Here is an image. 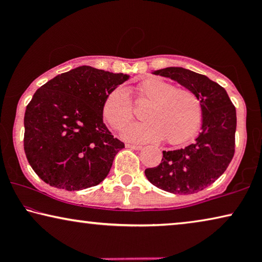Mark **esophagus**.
Returning <instances> with one entry per match:
<instances>
[{
    "label": "esophagus",
    "instance_id": "obj_1",
    "mask_svg": "<svg viewBox=\"0 0 262 262\" xmlns=\"http://www.w3.org/2000/svg\"><path fill=\"white\" fill-rule=\"evenodd\" d=\"M126 148L132 149V150H142L143 146H141V145H135V144H126Z\"/></svg>",
    "mask_w": 262,
    "mask_h": 262
}]
</instances>
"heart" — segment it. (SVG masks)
<instances>
[{"mask_svg":"<svg viewBox=\"0 0 262 262\" xmlns=\"http://www.w3.org/2000/svg\"><path fill=\"white\" fill-rule=\"evenodd\" d=\"M138 102H150L144 117L148 120L128 125L124 139L136 143L166 139L169 144H181L195 135L203 110L198 96L189 89L157 77L146 78L136 87ZM105 120L114 130H121L134 119L135 111L128 93L123 87L110 92L103 102Z\"/></svg>","mask_w":262,"mask_h":262,"instance_id":"b5f03b06","label":"heart"}]
</instances>
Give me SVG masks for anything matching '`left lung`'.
Wrapping results in <instances>:
<instances>
[{"mask_svg": "<svg viewBox=\"0 0 262 262\" xmlns=\"http://www.w3.org/2000/svg\"><path fill=\"white\" fill-rule=\"evenodd\" d=\"M154 75L171 78L192 91L202 103V132L184 149L163 151L157 167L145 169L154 186L174 194H192L213 184L235 152L236 110L228 93L205 75L169 67Z\"/></svg>", "mask_w": 262, "mask_h": 262, "instance_id": "8db88e82", "label": "left lung"}]
</instances>
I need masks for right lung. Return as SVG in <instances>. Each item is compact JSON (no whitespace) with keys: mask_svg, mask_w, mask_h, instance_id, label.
<instances>
[{"mask_svg":"<svg viewBox=\"0 0 262 262\" xmlns=\"http://www.w3.org/2000/svg\"><path fill=\"white\" fill-rule=\"evenodd\" d=\"M128 77L82 66L57 75L34 93L25 112L24 149L42 181L80 191L108 175L125 145L103 124L102 107L110 92Z\"/></svg>","mask_w":262,"mask_h":262,"instance_id":"right-lung-1","label":"right lung"}]
</instances>
